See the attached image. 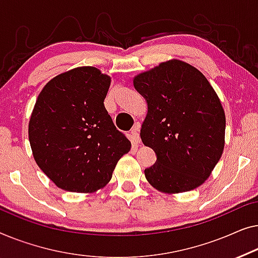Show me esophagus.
Returning <instances> with one entry per match:
<instances>
[{"mask_svg": "<svg viewBox=\"0 0 258 258\" xmlns=\"http://www.w3.org/2000/svg\"><path fill=\"white\" fill-rule=\"evenodd\" d=\"M139 128H140V125L137 124V125H134L133 130L131 131V137H132V141H133V144H136V145H140Z\"/></svg>", "mask_w": 258, "mask_h": 258, "instance_id": "34e87169", "label": "esophagus"}]
</instances>
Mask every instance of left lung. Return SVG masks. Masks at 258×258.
Masks as SVG:
<instances>
[{
	"instance_id": "obj_1",
	"label": "left lung",
	"mask_w": 258,
	"mask_h": 258,
	"mask_svg": "<svg viewBox=\"0 0 258 258\" xmlns=\"http://www.w3.org/2000/svg\"><path fill=\"white\" fill-rule=\"evenodd\" d=\"M147 101L140 138L157 154L145 169L152 187L166 194L193 190L205 182L224 148L226 114L201 71L180 59L162 61L133 78Z\"/></svg>"
}]
</instances>
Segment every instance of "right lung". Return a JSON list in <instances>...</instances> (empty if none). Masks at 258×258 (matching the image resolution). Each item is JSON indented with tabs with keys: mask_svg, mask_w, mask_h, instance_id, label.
I'll use <instances>...</instances> for the list:
<instances>
[{
	"mask_svg": "<svg viewBox=\"0 0 258 258\" xmlns=\"http://www.w3.org/2000/svg\"><path fill=\"white\" fill-rule=\"evenodd\" d=\"M110 85L99 69L79 67L53 77L38 94L29 141L36 164L60 189H101L131 150L104 106Z\"/></svg>",
	"mask_w": 258,
	"mask_h": 258,
	"instance_id": "obj_1",
	"label": "right lung"
}]
</instances>
